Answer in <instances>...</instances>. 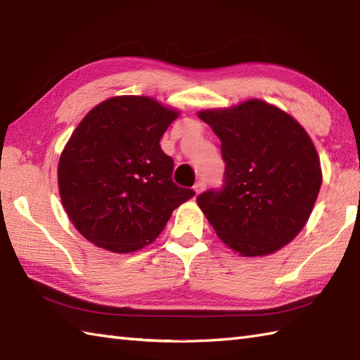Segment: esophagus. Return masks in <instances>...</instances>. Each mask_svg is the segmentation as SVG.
Wrapping results in <instances>:
<instances>
[{"label": "esophagus", "instance_id": "obj_1", "mask_svg": "<svg viewBox=\"0 0 360 360\" xmlns=\"http://www.w3.org/2000/svg\"><path fill=\"white\" fill-rule=\"evenodd\" d=\"M202 188H204V181H198V182H196V184L193 186V190H195V193H196V195H198V193H200Z\"/></svg>", "mask_w": 360, "mask_h": 360}]
</instances>
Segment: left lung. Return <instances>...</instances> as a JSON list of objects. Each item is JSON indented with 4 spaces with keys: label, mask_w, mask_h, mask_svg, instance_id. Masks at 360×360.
Returning <instances> with one entry per match:
<instances>
[{
    "label": "left lung",
    "mask_w": 360,
    "mask_h": 360,
    "mask_svg": "<svg viewBox=\"0 0 360 360\" xmlns=\"http://www.w3.org/2000/svg\"><path fill=\"white\" fill-rule=\"evenodd\" d=\"M221 141L223 186L196 198L217 235L244 257L292 241L322 186L314 143L289 114L262 101L201 111Z\"/></svg>",
    "instance_id": "left-lung-1"
}]
</instances>
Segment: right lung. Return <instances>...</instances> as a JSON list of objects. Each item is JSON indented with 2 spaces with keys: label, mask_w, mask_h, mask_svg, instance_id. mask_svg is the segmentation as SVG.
Listing matches in <instances>:
<instances>
[{
  "label": "right lung",
  "mask_w": 360,
  "mask_h": 360,
  "mask_svg": "<svg viewBox=\"0 0 360 360\" xmlns=\"http://www.w3.org/2000/svg\"><path fill=\"white\" fill-rule=\"evenodd\" d=\"M178 112L150 97L122 96L97 105L60 156L58 188L86 240L127 254L164 231L172 212L195 195L176 186L160 137Z\"/></svg>",
  "instance_id": "right-lung-1"
}]
</instances>
